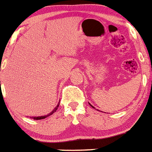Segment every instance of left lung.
<instances>
[{
	"label": "left lung",
	"instance_id": "left-lung-1",
	"mask_svg": "<svg viewBox=\"0 0 152 152\" xmlns=\"http://www.w3.org/2000/svg\"><path fill=\"white\" fill-rule=\"evenodd\" d=\"M91 106H92V105H91ZM92 107H93V106H92ZM93 108H94V107H93Z\"/></svg>",
	"mask_w": 152,
	"mask_h": 152
}]
</instances>
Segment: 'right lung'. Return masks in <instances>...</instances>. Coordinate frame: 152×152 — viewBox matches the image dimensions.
<instances>
[{
  "instance_id": "1",
  "label": "right lung",
  "mask_w": 152,
  "mask_h": 152,
  "mask_svg": "<svg viewBox=\"0 0 152 152\" xmlns=\"http://www.w3.org/2000/svg\"><path fill=\"white\" fill-rule=\"evenodd\" d=\"M59 105H60V103L58 104L57 105H56V107L55 108V109H53V110L52 111V112H51L50 113H49L48 115H43V116H38V117H34V119H36V120H39V119H43V118H47V117H48V116H50V115H53V114L54 113H55V112H56V110H57V109H58V107H59Z\"/></svg>"
}]
</instances>
